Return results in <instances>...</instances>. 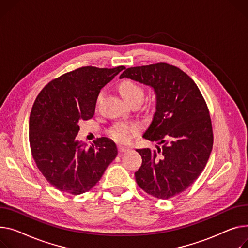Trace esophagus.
I'll return each instance as SVG.
<instances>
[{
    "mask_svg": "<svg viewBox=\"0 0 248 248\" xmlns=\"http://www.w3.org/2000/svg\"><path fill=\"white\" fill-rule=\"evenodd\" d=\"M129 151V147H126V146H119V152L121 154H124V153H126Z\"/></svg>",
    "mask_w": 248,
    "mask_h": 248,
    "instance_id": "esophagus-1",
    "label": "esophagus"
}]
</instances>
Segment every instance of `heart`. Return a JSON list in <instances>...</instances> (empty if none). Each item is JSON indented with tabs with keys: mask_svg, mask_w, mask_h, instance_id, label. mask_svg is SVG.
Returning <instances> with one entry per match:
<instances>
[{
	"mask_svg": "<svg viewBox=\"0 0 248 248\" xmlns=\"http://www.w3.org/2000/svg\"><path fill=\"white\" fill-rule=\"evenodd\" d=\"M119 91L126 102L134 100H141L143 98V89L131 79H124L120 82ZM104 95L103 92H100L95 98V105L101 102ZM140 129L139 123H120L115 124L109 131L110 137L120 142H127L130 140L138 131Z\"/></svg>",
	"mask_w": 248,
	"mask_h": 248,
	"instance_id": "1",
	"label": "heart"
}]
</instances>
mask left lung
Here are the masks:
<instances>
[{"mask_svg": "<svg viewBox=\"0 0 248 248\" xmlns=\"http://www.w3.org/2000/svg\"><path fill=\"white\" fill-rule=\"evenodd\" d=\"M123 78L152 87L156 95L143 138L162 145L137 150L142 158L137 184L159 200L170 199L194 183L209 158L213 134L207 105L192 78L167 62L125 69Z\"/></svg>", "mask_w": 248, "mask_h": 248, "instance_id": "left-lung-1", "label": "left lung"}]
</instances>
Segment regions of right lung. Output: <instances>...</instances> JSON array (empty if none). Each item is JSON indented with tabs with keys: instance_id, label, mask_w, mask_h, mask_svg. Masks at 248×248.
<instances>
[{
	"instance_id": "right-lung-1",
	"label": "right lung",
	"mask_w": 248,
	"mask_h": 248,
	"mask_svg": "<svg viewBox=\"0 0 248 248\" xmlns=\"http://www.w3.org/2000/svg\"><path fill=\"white\" fill-rule=\"evenodd\" d=\"M124 69L81 67L51 80L38 94L29 122L31 152L57 189L74 195L89 191L118 155L111 140L100 138L88 146L77 135L78 123L93 117L101 89Z\"/></svg>"
}]
</instances>
